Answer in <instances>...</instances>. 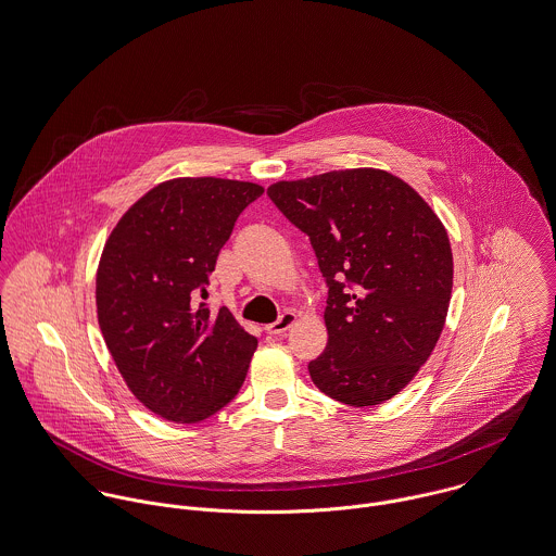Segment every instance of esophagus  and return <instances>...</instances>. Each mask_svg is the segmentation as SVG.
I'll list each match as a JSON object with an SVG mask.
<instances>
[{"instance_id":"1","label":"esophagus","mask_w":556,"mask_h":556,"mask_svg":"<svg viewBox=\"0 0 556 556\" xmlns=\"http://www.w3.org/2000/svg\"><path fill=\"white\" fill-rule=\"evenodd\" d=\"M294 324H296V315H294L292 311H288V313H283L275 324L266 326V332H268L270 337H281V334H283L286 330H290Z\"/></svg>"}]
</instances>
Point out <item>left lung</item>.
Listing matches in <instances>:
<instances>
[{
	"label": "left lung",
	"instance_id": "8db88e82",
	"mask_svg": "<svg viewBox=\"0 0 556 556\" xmlns=\"http://www.w3.org/2000/svg\"><path fill=\"white\" fill-rule=\"evenodd\" d=\"M266 194L308 235L328 286L324 353L308 362L319 391L377 406L428 362L446 321L453 254L446 228L400 177L344 169L277 181Z\"/></svg>",
	"mask_w": 556,
	"mask_h": 556
}]
</instances>
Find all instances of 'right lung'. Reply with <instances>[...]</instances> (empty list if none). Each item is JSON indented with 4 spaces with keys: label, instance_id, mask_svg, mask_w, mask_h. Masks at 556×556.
<instances>
[{
    "label": "right lung",
    "instance_id": "add662e5",
    "mask_svg": "<svg viewBox=\"0 0 556 556\" xmlns=\"http://www.w3.org/2000/svg\"><path fill=\"white\" fill-rule=\"evenodd\" d=\"M262 192L237 179H169L105 241L94 292L103 341L132 395L167 421L212 417L245 381L256 337L199 299L237 217Z\"/></svg>",
    "mask_w": 556,
    "mask_h": 556
}]
</instances>
